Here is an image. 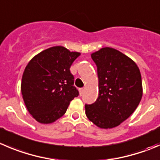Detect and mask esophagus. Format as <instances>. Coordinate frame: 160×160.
<instances>
[{"label": "esophagus", "mask_w": 160, "mask_h": 160, "mask_svg": "<svg viewBox=\"0 0 160 160\" xmlns=\"http://www.w3.org/2000/svg\"><path fill=\"white\" fill-rule=\"evenodd\" d=\"M83 91H84V89H83V88H80V89H79V92H80V95H82V94H83Z\"/></svg>", "instance_id": "obj_1"}]
</instances>
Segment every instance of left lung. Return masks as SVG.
I'll use <instances>...</instances> for the list:
<instances>
[{
  "label": "left lung",
  "instance_id": "1",
  "mask_svg": "<svg viewBox=\"0 0 160 160\" xmlns=\"http://www.w3.org/2000/svg\"><path fill=\"white\" fill-rule=\"evenodd\" d=\"M97 66L98 98L85 105L90 121L102 129L119 126L137 108L142 98V76L137 64L119 51L103 48L91 54Z\"/></svg>",
  "mask_w": 160,
  "mask_h": 160
}]
</instances>
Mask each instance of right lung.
Returning <instances> with one entry per match:
<instances>
[{"instance_id":"1","label":"right lung","mask_w":160,"mask_h":160,"mask_svg":"<svg viewBox=\"0 0 160 160\" xmlns=\"http://www.w3.org/2000/svg\"><path fill=\"white\" fill-rule=\"evenodd\" d=\"M80 55V52L55 46L37 54L26 66L22 94L26 108L37 122L48 124L56 121L79 95L69 69Z\"/></svg>"}]
</instances>
